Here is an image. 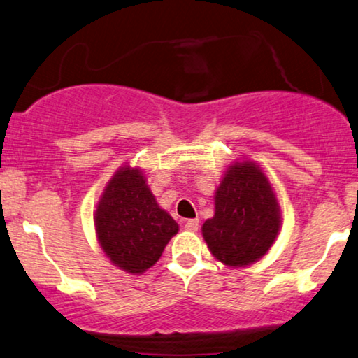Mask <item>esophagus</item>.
<instances>
[{
  "mask_svg": "<svg viewBox=\"0 0 358 358\" xmlns=\"http://www.w3.org/2000/svg\"><path fill=\"white\" fill-rule=\"evenodd\" d=\"M184 227L189 230V232H196V230H198V221H196V219H189V221H185Z\"/></svg>",
  "mask_w": 358,
  "mask_h": 358,
  "instance_id": "1",
  "label": "esophagus"
}]
</instances>
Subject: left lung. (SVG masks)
<instances>
[{"label":"left lung","mask_w":358,"mask_h":358,"mask_svg":"<svg viewBox=\"0 0 358 358\" xmlns=\"http://www.w3.org/2000/svg\"><path fill=\"white\" fill-rule=\"evenodd\" d=\"M214 201V216L201 227L213 256L225 266L243 267L266 255L278 235L280 208L259 166H230Z\"/></svg>","instance_id":"left-lung-1"}]
</instances>
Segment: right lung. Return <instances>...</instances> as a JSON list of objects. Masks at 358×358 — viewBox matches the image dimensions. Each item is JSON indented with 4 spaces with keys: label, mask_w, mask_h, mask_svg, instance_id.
Segmentation results:
<instances>
[{
    "label": "right lung",
    "mask_w": 358,
    "mask_h": 358,
    "mask_svg": "<svg viewBox=\"0 0 358 358\" xmlns=\"http://www.w3.org/2000/svg\"><path fill=\"white\" fill-rule=\"evenodd\" d=\"M99 243L115 266L141 273L160 259L179 225L157 205L139 169L113 176L94 214Z\"/></svg>",
    "instance_id": "add662e5"
}]
</instances>
